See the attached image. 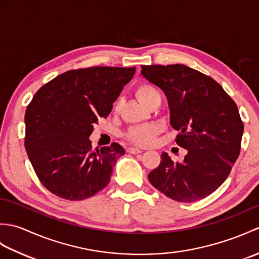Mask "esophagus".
I'll use <instances>...</instances> for the list:
<instances>
[{
    "label": "esophagus",
    "mask_w": 259,
    "mask_h": 259,
    "mask_svg": "<svg viewBox=\"0 0 259 259\" xmlns=\"http://www.w3.org/2000/svg\"><path fill=\"white\" fill-rule=\"evenodd\" d=\"M126 151H128L129 153H131V155H137V153H141L142 150L139 149V148H135V147H129L128 149H126Z\"/></svg>",
    "instance_id": "esophagus-1"
}]
</instances>
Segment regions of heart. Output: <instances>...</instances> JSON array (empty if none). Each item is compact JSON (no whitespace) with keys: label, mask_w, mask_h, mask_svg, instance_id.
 Masks as SVG:
<instances>
[{"label":"heart","mask_w":259,"mask_h":259,"mask_svg":"<svg viewBox=\"0 0 259 259\" xmlns=\"http://www.w3.org/2000/svg\"><path fill=\"white\" fill-rule=\"evenodd\" d=\"M137 96L140 99V101L146 107L155 100L156 98L160 97V93L155 87L150 83H140L137 87ZM159 133V126L156 124H146V125H137L133 126L126 133L125 137L129 141L138 146H149L155 141L156 136Z\"/></svg>","instance_id":"b5f03b06"}]
</instances>
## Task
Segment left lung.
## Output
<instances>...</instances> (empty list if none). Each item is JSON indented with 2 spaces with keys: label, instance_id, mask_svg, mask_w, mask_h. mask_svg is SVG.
Here are the masks:
<instances>
[{
  "label": "left lung",
  "instance_id": "1",
  "mask_svg": "<svg viewBox=\"0 0 259 259\" xmlns=\"http://www.w3.org/2000/svg\"><path fill=\"white\" fill-rule=\"evenodd\" d=\"M141 73L164 92L183 162L163 152L148 175L151 185L176 201L203 199L227 179L240 153L244 123L238 108L209 75L184 64L142 65Z\"/></svg>",
  "mask_w": 259,
  "mask_h": 259
}]
</instances>
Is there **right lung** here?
<instances>
[{
	"label": "right lung",
	"mask_w": 259,
	"mask_h": 259,
	"mask_svg": "<svg viewBox=\"0 0 259 259\" xmlns=\"http://www.w3.org/2000/svg\"><path fill=\"white\" fill-rule=\"evenodd\" d=\"M135 72V67L70 70L36 91L25 111L24 146L38 180L53 195L83 200L109 184L124 149L113 142L93 150L89 137Z\"/></svg>",
	"instance_id": "right-lung-1"
}]
</instances>
